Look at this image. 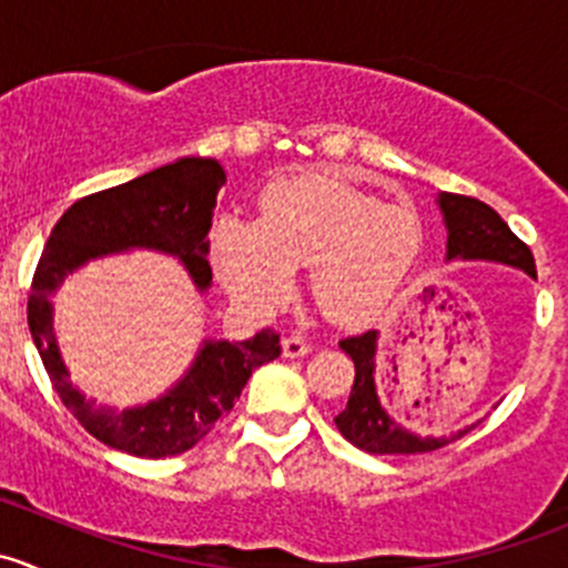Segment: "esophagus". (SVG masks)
I'll use <instances>...</instances> for the list:
<instances>
[{
  "label": "esophagus",
  "mask_w": 568,
  "mask_h": 568,
  "mask_svg": "<svg viewBox=\"0 0 568 568\" xmlns=\"http://www.w3.org/2000/svg\"><path fill=\"white\" fill-rule=\"evenodd\" d=\"M313 352V346L311 343L305 341V337H300V335H288V337H283V354L285 357H305V354H311Z\"/></svg>",
  "instance_id": "obj_1"
}]
</instances>
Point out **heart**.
Returning <instances> with one entry per match:
<instances>
[{"instance_id":"obj_1","label":"heart","mask_w":568,"mask_h":568,"mask_svg":"<svg viewBox=\"0 0 568 568\" xmlns=\"http://www.w3.org/2000/svg\"><path fill=\"white\" fill-rule=\"evenodd\" d=\"M420 220L404 203H379L332 173L277 183L261 220L225 214L211 233L214 263L244 307L274 311L311 266L313 300L337 324H365L385 311L420 252Z\"/></svg>"}]
</instances>
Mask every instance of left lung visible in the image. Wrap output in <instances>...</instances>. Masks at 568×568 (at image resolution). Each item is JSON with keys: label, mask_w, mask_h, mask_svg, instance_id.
<instances>
[{"label": "left lung", "mask_w": 568, "mask_h": 568, "mask_svg": "<svg viewBox=\"0 0 568 568\" xmlns=\"http://www.w3.org/2000/svg\"><path fill=\"white\" fill-rule=\"evenodd\" d=\"M439 211H443L445 227H448V252L445 261H495L506 266H517L536 277V261L525 242H519L511 227L503 222L495 209L475 197L464 194L439 192ZM376 341L379 332L368 329L363 335H354L341 341L343 352L354 363V385L348 404L335 417V426L354 448L365 454L379 456H412L432 454L443 445L464 437V432L450 437H432V434H417L415 426L406 420H395L390 412L382 406L379 390H376Z\"/></svg>", "instance_id": "obj_1"}]
</instances>
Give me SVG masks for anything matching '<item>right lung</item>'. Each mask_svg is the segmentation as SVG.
<instances>
[{"label": "right lung", "mask_w": 568, "mask_h": 568, "mask_svg": "<svg viewBox=\"0 0 568 568\" xmlns=\"http://www.w3.org/2000/svg\"><path fill=\"white\" fill-rule=\"evenodd\" d=\"M225 170L216 159L186 156L120 186L77 200L51 231L32 277V341L62 404L99 443L142 459H162L194 448L233 409L252 371L280 357V335L255 332L250 341H203L192 368L162 398L112 409L95 406L68 379L54 341V291L95 257L125 250H159L186 266L203 294L211 285L209 231Z\"/></svg>", "instance_id": "add662e5"}]
</instances>
